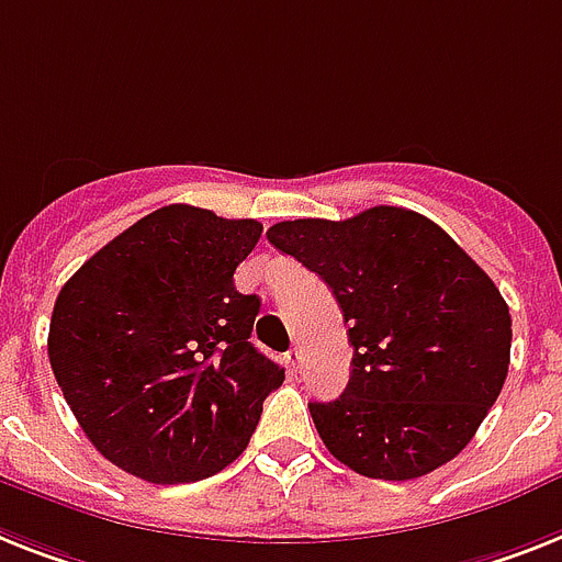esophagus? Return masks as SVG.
Listing matches in <instances>:
<instances>
[{"label": "esophagus", "mask_w": 562, "mask_h": 562, "mask_svg": "<svg viewBox=\"0 0 562 562\" xmlns=\"http://www.w3.org/2000/svg\"><path fill=\"white\" fill-rule=\"evenodd\" d=\"M286 359H290L292 370H299L301 361H304V350H301L299 345H292V350H290V353H286Z\"/></svg>", "instance_id": "esophagus-1"}]
</instances>
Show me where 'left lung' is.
Instances as JSON below:
<instances>
[{"mask_svg":"<svg viewBox=\"0 0 562 562\" xmlns=\"http://www.w3.org/2000/svg\"><path fill=\"white\" fill-rule=\"evenodd\" d=\"M267 238L330 286L353 345L345 393L310 402L327 451L370 480L451 462L508 375L512 315L497 284L411 209L281 221Z\"/></svg>","mask_w":562,"mask_h":562,"instance_id":"1","label":"left lung"}]
</instances>
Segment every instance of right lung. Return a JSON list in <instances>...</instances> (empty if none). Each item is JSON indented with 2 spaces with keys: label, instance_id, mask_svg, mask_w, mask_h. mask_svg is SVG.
<instances>
[{
  "label": "right lung",
  "instance_id": "obj_1",
  "mask_svg": "<svg viewBox=\"0 0 562 562\" xmlns=\"http://www.w3.org/2000/svg\"><path fill=\"white\" fill-rule=\"evenodd\" d=\"M263 226L171 203L59 290L50 370L97 451L160 485L217 474L249 445L284 368L252 347L258 295L235 270Z\"/></svg>",
  "mask_w": 562,
  "mask_h": 562
}]
</instances>
